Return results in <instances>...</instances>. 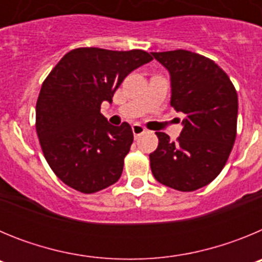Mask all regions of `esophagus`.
I'll return each instance as SVG.
<instances>
[{
    "mask_svg": "<svg viewBox=\"0 0 262 262\" xmlns=\"http://www.w3.org/2000/svg\"><path fill=\"white\" fill-rule=\"evenodd\" d=\"M145 131H147V129H145L143 126H140V124H138V123L133 124L134 136H140V135H142V134H144Z\"/></svg>",
    "mask_w": 262,
    "mask_h": 262,
    "instance_id": "34e87169",
    "label": "esophagus"
}]
</instances>
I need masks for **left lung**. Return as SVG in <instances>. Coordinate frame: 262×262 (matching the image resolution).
Wrapping results in <instances>:
<instances>
[{"mask_svg":"<svg viewBox=\"0 0 262 262\" xmlns=\"http://www.w3.org/2000/svg\"><path fill=\"white\" fill-rule=\"evenodd\" d=\"M151 53L170 75V106L185 114L177 142L156 133L159 145L149 155L152 174L165 186L194 191L214 181L232 151L237 93L226 72L200 53Z\"/></svg>","mask_w":262,"mask_h":262,"instance_id":"1","label":"left lung"}]
</instances>
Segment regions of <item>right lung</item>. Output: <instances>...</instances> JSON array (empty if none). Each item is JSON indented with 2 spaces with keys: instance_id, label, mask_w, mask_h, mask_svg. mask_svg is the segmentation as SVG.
<instances>
[{
  "instance_id": "1",
  "label": "right lung",
  "mask_w": 262,
  "mask_h": 262,
  "mask_svg": "<svg viewBox=\"0 0 262 262\" xmlns=\"http://www.w3.org/2000/svg\"><path fill=\"white\" fill-rule=\"evenodd\" d=\"M151 60L142 50L76 48L45 80L36 102V133L48 165L72 189L92 194L120 178L133 129L127 122L108 123L101 103L113 102L124 78Z\"/></svg>"
}]
</instances>
